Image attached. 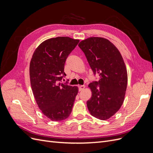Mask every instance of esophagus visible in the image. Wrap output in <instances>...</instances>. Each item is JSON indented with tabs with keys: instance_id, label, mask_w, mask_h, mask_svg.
Returning <instances> with one entry per match:
<instances>
[{
	"instance_id": "1",
	"label": "esophagus",
	"mask_w": 153,
	"mask_h": 153,
	"mask_svg": "<svg viewBox=\"0 0 153 153\" xmlns=\"http://www.w3.org/2000/svg\"><path fill=\"white\" fill-rule=\"evenodd\" d=\"M78 89H79V91H81L82 90H84L85 89V85H79L78 86Z\"/></svg>"
}]
</instances>
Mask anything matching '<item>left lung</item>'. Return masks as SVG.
<instances>
[{
  "label": "left lung",
  "instance_id": "left-lung-1",
  "mask_svg": "<svg viewBox=\"0 0 153 153\" xmlns=\"http://www.w3.org/2000/svg\"><path fill=\"white\" fill-rule=\"evenodd\" d=\"M78 47L84 53L94 75L99 81L89 85L92 96L87 101L91 115L106 120L122 106L126 94L128 74L121 53L108 39L91 37L82 41Z\"/></svg>",
  "mask_w": 153,
  "mask_h": 153
}]
</instances>
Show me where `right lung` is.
<instances>
[{
  "label": "right lung",
  "instance_id": "obj_1",
  "mask_svg": "<svg viewBox=\"0 0 153 153\" xmlns=\"http://www.w3.org/2000/svg\"><path fill=\"white\" fill-rule=\"evenodd\" d=\"M79 43L69 37L46 40L36 49L30 62L32 92L39 109L53 121L71 114L78 89L61 83L66 59Z\"/></svg>",
  "mask_w": 153,
  "mask_h": 153
}]
</instances>
